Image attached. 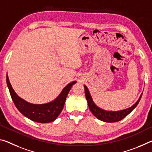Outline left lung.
Returning a JSON list of instances; mask_svg holds the SVG:
<instances>
[{"label": "left lung", "instance_id": "obj_1", "mask_svg": "<svg viewBox=\"0 0 152 152\" xmlns=\"http://www.w3.org/2000/svg\"><path fill=\"white\" fill-rule=\"evenodd\" d=\"M85 87V95L86 100H87V103L88 105V107L90 109L91 112H92V114L97 118V119L102 120L103 122H118L120 120H122L127 115H129L132 110H133L136 106L138 105V103L140 101L142 94L140 96V97L138 99V101L134 103V104L131 106V107L127 108L126 110L117 111V112H112V111H106L104 110H102L97 107V105L95 104V103L93 102L91 97V94L89 93L88 88L86 87L85 85H84Z\"/></svg>", "mask_w": 152, "mask_h": 152}]
</instances>
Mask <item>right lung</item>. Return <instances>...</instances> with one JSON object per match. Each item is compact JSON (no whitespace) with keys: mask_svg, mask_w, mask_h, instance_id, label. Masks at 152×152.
I'll use <instances>...</instances> for the list:
<instances>
[{"mask_svg":"<svg viewBox=\"0 0 152 152\" xmlns=\"http://www.w3.org/2000/svg\"><path fill=\"white\" fill-rule=\"evenodd\" d=\"M76 83V81H74L68 84L53 102L45 104H32L26 102L17 95L12 88L8 75H7V86L16 107L28 118L40 123H49L54 121L58 117L64 108L67 94Z\"/></svg>","mask_w":152,"mask_h":152,"instance_id":"1","label":"right lung"}]
</instances>
